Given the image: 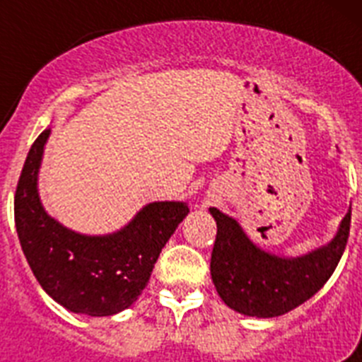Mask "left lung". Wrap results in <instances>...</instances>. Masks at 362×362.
Wrapping results in <instances>:
<instances>
[{"label":"left lung","instance_id":"left-lung-1","mask_svg":"<svg viewBox=\"0 0 362 362\" xmlns=\"http://www.w3.org/2000/svg\"><path fill=\"white\" fill-rule=\"evenodd\" d=\"M217 223L210 274L225 305L252 317H277L315 296L330 279L346 248L351 210L337 235L322 248L297 259L263 252L246 238L238 221L210 209Z\"/></svg>","mask_w":362,"mask_h":362}]
</instances>
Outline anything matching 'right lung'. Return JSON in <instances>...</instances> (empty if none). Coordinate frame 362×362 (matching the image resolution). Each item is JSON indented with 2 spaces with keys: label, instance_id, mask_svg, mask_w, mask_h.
Wrapping results in <instances>:
<instances>
[{
  "label": "right lung",
  "instance_id": "1",
  "mask_svg": "<svg viewBox=\"0 0 362 362\" xmlns=\"http://www.w3.org/2000/svg\"><path fill=\"white\" fill-rule=\"evenodd\" d=\"M49 134L43 130L30 146L16 187L14 221L21 250L41 288L59 305L92 317L114 315L141 296L188 206L175 201L150 203L110 235L66 230L47 216L37 196V168Z\"/></svg>",
  "mask_w": 362,
  "mask_h": 362
}]
</instances>
